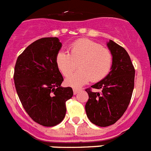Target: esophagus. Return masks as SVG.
<instances>
[{"mask_svg": "<svg viewBox=\"0 0 151 151\" xmlns=\"http://www.w3.org/2000/svg\"><path fill=\"white\" fill-rule=\"evenodd\" d=\"M78 91H80V89H78V88H74L73 89V93H74V94H77L78 93Z\"/></svg>", "mask_w": 151, "mask_h": 151, "instance_id": "esophagus-1", "label": "esophagus"}]
</instances>
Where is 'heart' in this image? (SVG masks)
Here are the masks:
<instances>
[{
	"label": "heart",
	"instance_id": "obj_1",
	"mask_svg": "<svg viewBox=\"0 0 151 151\" xmlns=\"http://www.w3.org/2000/svg\"><path fill=\"white\" fill-rule=\"evenodd\" d=\"M55 62L64 76H68L79 65L80 69L67 78V83L79 87L92 80L99 82L108 76L112 68L113 55L109 49L89 39L73 42L68 53L60 51L56 55Z\"/></svg>",
	"mask_w": 151,
	"mask_h": 151
}]
</instances>
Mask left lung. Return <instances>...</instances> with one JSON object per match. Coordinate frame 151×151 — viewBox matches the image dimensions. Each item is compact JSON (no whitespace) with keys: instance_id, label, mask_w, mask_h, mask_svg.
I'll use <instances>...</instances> for the list:
<instances>
[{"instance_id":"obj_1","label":"left lung","mask_w":151,"mask_h":151,"mask_svg":"<svg viewBox=\"0 0 151 151\" xmlns=\"http://www.w3.org/2000/svg\"><path fill=\"white\" fill-rule=\"evenodd\" d=\"M107 46L113 55L111 71L103 80L86 89L89 95L85 106L87 117L103 127L114 124L125 113L131 99L135 77L127 52L112 40ZM92 88L102 91L94 92Z\"/></svg>"}]
</instances>
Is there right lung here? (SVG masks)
<instances>
[{
	"instance_id": "right-lung-1",
	"label": "right lung",
	"mask_w": 151,
	"mask_h": 151,
	"mask_svg": "<svg viewBox=\"0 0 151 151\" xmlns=\"http://www.w3.org/2000/svg\"><path fill=\"white\" fill-rule=\"evenodd\" d=\"M61 47L58 38H40L17 57L14 66V86L24 109L44 127L63 120L65 103L73 96L71 87L61 86L63 77L55 62Z\"/></svg>"
}]
</instances>
